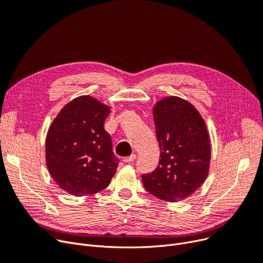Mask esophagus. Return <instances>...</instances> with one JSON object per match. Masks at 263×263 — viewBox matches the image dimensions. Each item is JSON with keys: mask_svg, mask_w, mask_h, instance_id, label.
Segmentation results:
<instances>
[{"mask_svg": "<svg viewBox=\"0 0 263 263\" xmlns=\"http://www.w3.org/2000/svg\"><path fill=\"white\" fill-rule=\"evenodd\" d=\"M135 159H136V155H130L128 157H124L123 161L124 162H133Z\"/></svg>", "mask_w": 263, "mask_h": 263, "instance_id": "34e87169", "label": "esophagus"}]
</instances>
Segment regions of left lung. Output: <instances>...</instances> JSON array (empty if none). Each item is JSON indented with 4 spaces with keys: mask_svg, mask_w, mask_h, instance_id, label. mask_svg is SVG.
Wrapping results in <instances>:
<instances>
[{
    "mask_svg": "<svg viewBox=\"0 0 263 263\" xmlns=\"http://www.w3.org/2000/svg\"><path fill=\"white\" fill-rule=\"evenodd\" d=\"M153 118L160 158L152 173L143 174L142 183L153 196L178 202L192 196L208 178L211 143L206 125L195 106L179 96L156 102Z\"/></svg>",
    "mask_w": 263,
    "mask_h": 263,
    "instance_id": "left-lung-1",
    "label": "left lung"
}]
</instances>
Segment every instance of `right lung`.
<instances>
[{
	"instance_id": "1",
	"label": "right lung",
	"mask_w": 263,
	"mask_h": 263,
	"mask_svg": "<svg viewBox=\"0 0 263 263\" xmlns=\"http://www.w3.org/2000/svg\"><path fill=\"white\" fill-rule=\"evenodd\" d=\"M110 107L82 95L61 109L46 137V165L60 189L81 197L104 191L119 159L104 128Z\"/></svg>"
}]
</instances>
